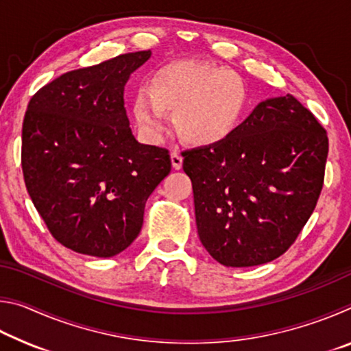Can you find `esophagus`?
<instances>
[{"mask_svg":"<svg viewBox=\"0 0 351 351\" xmlns=\"http://www.w3.org/2000/svg\"><path fill=\"white\" fill-rule=\"evenodd\" d=\"M170 161H171V167H173L175 170H180L182 167V156L180 153H176V152L171 153Z\"/></svg>","mask_w":351,"mask_h":351,"instance_id":"esophagus-1","label":"esophagus"}]
</instances>
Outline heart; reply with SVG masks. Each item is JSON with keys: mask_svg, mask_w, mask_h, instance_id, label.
<instances>
[{"mask_svg": "<svg viewBox=\"0 0 351 351\" xmlns=\"http://www.w3.org/2000/svg\"><path fill=\"white\" fill-rule=\"evenodd\" d=\"M249 99V88L240 74L181 60L154 71L148 86L134 94L132 114L148 141L162 138L171 112L176 133L184 142L210 148L239 132Z\"/></svg>", "mask_w": 351, "mask_h": 351, "instance_id": "obj_1", "label": "heart"}]
</instances>
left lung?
<instances>
[{
  "mask_svg": "<svg viewBox=\"0 0 351 351\" xmlns=\"http://www.w3.org/2000/svg\"><path fill=\"white\" fill-rule=\"evenodd\" d=\"M182 156L201 243L218 263L247 268L280 257L311 217L328 138L287 94L260 102L224 144Z\"/></svg>",
  "mask_w": 351,
  "mask_h": 351,
  "instance_id": "1",
  "label": "left lung"
}]
</instances>
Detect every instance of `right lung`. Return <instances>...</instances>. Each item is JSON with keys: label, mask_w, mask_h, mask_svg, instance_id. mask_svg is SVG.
Here are the masks:
<instances>
[{"label": "right lung", "mask_w": 351, "mask_h": 351, "mask_svg": "<svg viewBox=\"0 0 351 351\" xmlns=\"http://www.w3.org/2000/svg\"><path fill=\"white\" fill-rule=\"evenodd\" d=\"M152 51L57 77L34 94L21 167L35 209L71 251L108 258L139 235L148 197L170 173L165 148L136 141L123 90Z\"/></svg>", "instance_id": "right-lung-1"}]
</instances>
